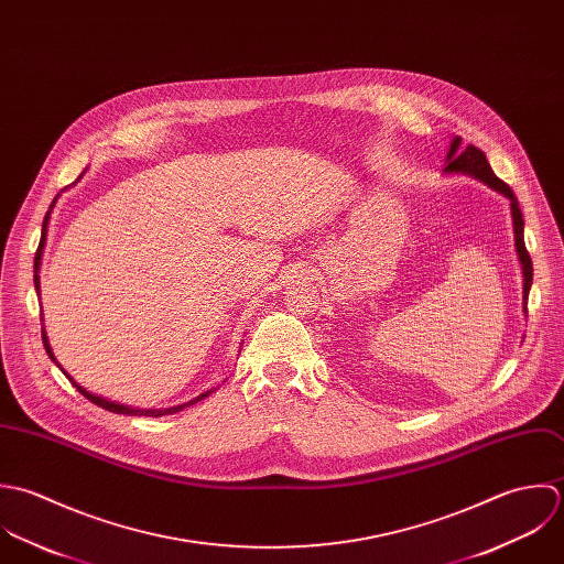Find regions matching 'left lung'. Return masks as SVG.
Wrapping results in <instances>:
<instances>
[{
  "mask_svg": "<svg viewBox=\"0 0 564 564\" xmlns=\"http://www.w3.org/2000/svg\"><path fill=\"white\" fill-rule=\"evenodd\" d=\"M445 174H466L484 185H488L490 189L499 192L501 196H506L510 200V214H512V228H514V248H517V257L521 263V272H523V314H528V296H530V288H532V259L525 250V241H523V214L519 209V200L512 194V189L495 176V172L490 170L486 154L475 148V145H462L459 137H453L449 143V152L445 159Z\"/></svg>",
  "mask_w": 564,
  "mask_h": 564,
  "instance_id": "8db88e82",
  "label": "left lung"
}]
</instances>
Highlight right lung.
I'll list each match as a JSON object with an SVG mask.
<instances>
[{
	"label": "right lung",
	"mask_w": 564,
	"mask_h": 564,
	"mask_svg": "<svg viewBox=\"0 0 564 564\" xmlns=\"http://www.w3.org/2000/svg\"><path fill=\"white\" fill-rule=\"evenodd\" d=\"M83 176H78V181H80ZM76 181V183H78ZM61 196V194H58ZM58 196L54 198V203H52V207H50V212H47V216H45V220H43V228H41V241H39V248H36V254H34V288H36V294L41 296V281H39V270H41V257H43V248H45V239H47V225H50V216H52V209H54V205H56V200H58ZM43 321V318H41ZM43 344H45V350H47V355H50V359L65 372V377L72 381V386L83 394V397H87L91 403H96V405H100L102 410H109V412H115V414H128V416H152V419H156V416H165V414H176V412H181L183 408H187V405H194V403H198V401H203L205 397H209L214 390H209V392H203V394H198L196 399H192V401H187V403H181V405H172V408H159V410H143V408H132V405H123V403H117V401H111V399H105V397H98V394H94V392H89L87 388H83L58 361H56V357H54V352H52V346H50V339H47V334H45V327H43Z\"/></svg>",
	"instance_id": "add662e5"
}]
</instances>
